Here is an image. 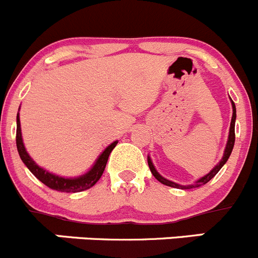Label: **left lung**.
<instances>
[{"instance_id":"1","label":"left lung","mask_w":258,"mask_h":258,"mask_svg":"<svg viewBox=\"0 0 258 258\" xmlns=\"http://www.w3.org/2000/svg\"><path fill=\"white\" fill-rule=\"evenodd\" d=\"M232 107H233V114H232V121H231V128H229V136H228V142H227V146H226V150H224V155L223 157H222V160L219 161V164L217 165L216 167H214L213 170H212L209 174H207L206 176H203L202 179H199L198 181L196 182V184H191V185H186V186H184V185H179L176 184V182H172L170 181V180L165 179V177H162L161 175L159 174V172L156 171V169L154 167V165H152L151 160H150V157H147V162H149V167L150 170H151L152 175H154L155 177H156L157 180H159L161 184L164 185H167V186H171V187H179V189H192V187H199L202 186V185L207 184V182L209 181V180L213 179L214 176L217 175V172L219 171V170L222 169V166H223L224 164L227 162V160H228L229 155H231L232 150H233V146H234V140H236V135H234V122H236V106H234L233 101H232Z\"/></svg>"}]
</instances>
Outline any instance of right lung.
Segmentation results:
<instances>
[{
    "label": "right lung",
    "mask_w": 258,
    "mask_h": 258,
    "mask_svg": "<svg viewBox=\"0 0 258 258\" xmlns=\"http://www.w3.org/2000/svg\"><path fill=\"white\" fill-rule=\"evenodd\" d=\"M117 141H114L113 144L109 145L106 150L101 154V156L98 157V160L96 161V164L93 165L91 170H89L87 174L82 175L79 177H74V179H66V177L56 176L54 174H50L46 170L41 169L40 166H37L35 164L34 160L29 156V154L25 150L24 144H22V137H21V127H20V118L19 114H17V127H16V146L17 151H19L20 157L24 161V164L26 165L27 169L42 182L46 186H49L50 189L57 190V191H64V192H78L83 191V190L89 189V187L93 186L99 179H101L102 174H103L104 169H106L107 160H108L109 154L112 152V150L116 147Z\"/></svg>",
    "instance_id": "right-lung-1"
}]
</instances>
